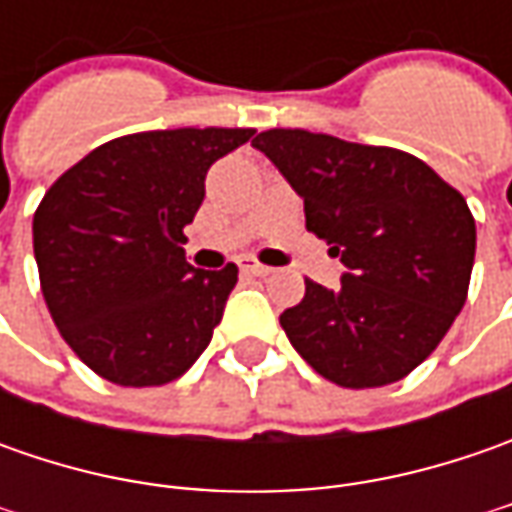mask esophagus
<instances>
[{"label":"esophagus","mask_w":512,"mask_h":512,"mask_svg":"<svg viewBox=\"0 0 512 512\" xmlns=\"http://www.w3.org/2000/svg\"><path fill=\"white\" fill-rule=\"evenodd\" d=\"M242 270L250 273V276H270V273H273V267L262 265V262H256V259H250V256L242 259Z\"/></svg>","instance_id":"esophagus-1"}]
</instances>
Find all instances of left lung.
Here are the masks:
<instances>
[{"instance_id":"1","label":"left lung","mask_w":512,"mask_h":512,"mask_svg":"<svg viewBox=\"0 0 512 512\" xmlns=\"http://www.w3.org/2000/svg\"><path fill=\"white\" fill-rule=\"evenodd\" d=\"M253 148L305 199V225L342 256V287L305 279L279 316L327 382L364 390L404 379L439 347L467 302L476 222L464 196L396 148L273 128Z\"/></svg>"}]
</instances>
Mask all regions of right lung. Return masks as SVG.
I'll return each instance as SVG.
<instances>
[{
    "mask_svg": "<svg viewBox=\"0 0 512 512\" xmlns=\"http://www.w3.org/2000/svg\"><path fill=\"white\" fill-rule=\"evenodd\" d=\"M253 128L145 130L65 170L33 213L39 285L70 350L102 379L159 387L213 339L239 267L196 270L185 225L216 159Z\"/></svg>",
    "mask_w": 512,
    "mask_h": 512,
    "instance_id": "1",
    "label": "right lung"
}]
</instances>
